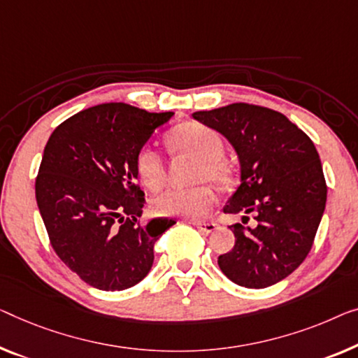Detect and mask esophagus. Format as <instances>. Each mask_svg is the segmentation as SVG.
<instances>
[{
  "label": "esophagus",
  "instance_id": "obj_1",
  "mask_svg": "<svg viewBox=\"0 0 358 358\" xmlns=\"http://www.w3.org/2000/svg\"><path fill=\"white\" fill-rule=\"evenodd\" d=\"M193 225L197 228V230L206 233V234L215 231L218 228L217 222H193Z\"/></svg>",
  "mask_w": 358,
  "mask_h": 358
}]
</instances>
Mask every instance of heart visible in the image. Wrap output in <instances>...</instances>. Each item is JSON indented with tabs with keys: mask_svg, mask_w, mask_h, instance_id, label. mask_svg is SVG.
Masks as SVG:
<instances>
[{
	"mask_svg": "<svg viewBox=\"0 0 358 358\" xmlns=\"http://www.w3.org/2000/svg\"><path fill=\"white\" fill-rule=\"evenodd\" d=\"M167 141L175 152L199 161V178H207L217 185L230 183L231 165L222 157L223 140L215 130L199 122H185L169 133ZM136 172L146 188L157 191L165 181L161 154L149 146L143 148L136 156ZM213 204L215 193L209 186H196L189 189H167L154 199L152 209L157 215L197 220L204 217Z\"/></svg>",
	"mask_w": 358,
	"mask_h": 358,
	"instance_id": "heart-1",
	"label": "heart"
}]
</instances>
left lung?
I'll use <instances>...</instances> for the list:
<instances>
[{
    "label": "left lung",
    "instance_id": "left-lung-1",
    "mask_svg": "<svg viewBox=\"0 0 358 358\" xmlns=\"http://www.w3.org/2000/svg\"><path fill=\"white\" fill-rule=\"evenodd\" d=\"M193 119L230 141L241 165V185L223 207L234 223V246L218 257L227 278L260 289L291 275L310 252L327 204V181L310 138L286 115L234 103L194 112Z\"/></svg>",
    "mask_w": 358,
    "mask_h": 358
}]
</instances>
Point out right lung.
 Segmentation results:
<instances>
[{"label": "right lung", "instance_id": "1", "mask_svg": "<svg viewBox=\"0 0 358 358\" xmlns=\"http://www.w3.org/2000/svg\"><path fill=\"white\" fill-rule=\"evenodd\" d=\"M173 112L124 103L80 110L51 133L35 181L36 204L51 246L69 268L101 291L140 282L154 262V244L172 218L138 222L145 193L136 156Z\"/></svg>", "mask_w": 358, "mask_h": 358}]
</instances>
